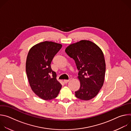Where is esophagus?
Wrapping results in <instances>:
<instances>
[{"label": "esophagus", "mask_w": 131, "mask_h": 131, "mask_svg": "<svg viewBox=\"0 0 131 131\" xmlns=\"http://www.w3.org/2000/svg\"><path fill=\"white\" fill-rule=\"evenodd\" d=\"M69 80H64V82L65 84H66V83H67L69 81Z\"/></svg>", "instance_id": "obj_1"}]
</instances>
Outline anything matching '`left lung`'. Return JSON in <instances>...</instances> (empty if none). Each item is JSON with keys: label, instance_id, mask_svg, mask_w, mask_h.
I'll return each mask as SVG.
<instances>
[{"label": "left lung", "instance_id": "left-lung-1", "mask_svg": "<svg viewBox=\"0 0 131 131\" xmlns=\"http://www.w3.org/2000/svg\"><path fill=\"white\" fill-rule=\"evenodd\" d=\"M65 52L75 61L79 70L80 88L75 92V96L84 101L94 98L104 81L106 65L102 51L94 43L81 40L69 46Z\"/></svg>", "mask_w": 131, "mask_h": 131}]
</instances>
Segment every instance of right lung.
<instances>
[{
  "label": "right lung",
  "mask_w": 131,
  "mask_h": 131,
  "mask_svg": "<svg viewBox=\"0 0 131 131\" xmlns=\"http://www.w3.org/2000/svg\"><path fill=\"white\" fill-rule=\"evenodd\" d=\"M62 45L45 41L33 46L26 60V71L30 86L35 94L45 100L57 97L62 88L51 67L54 56Z\"/></svg>",
  "instance_id": "obj_1"
}]
</instances>
